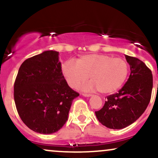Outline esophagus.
<instances>
[{
  "label": "esophagus",
  "instance_id": "1",
  "mask_svg": "<svg viewBox=\"0 0 158 158\" xmlns=\"http://www.w3.org/2000/svg\"><path fill=\"white\" fill-rule=\"evenodd\" d=\"M82 96H83V97H91L92 94H85V93H83V94H82Z\"/></svg>",
  "mask_w": 158,
  "mask_h": 158
}]
</instances>
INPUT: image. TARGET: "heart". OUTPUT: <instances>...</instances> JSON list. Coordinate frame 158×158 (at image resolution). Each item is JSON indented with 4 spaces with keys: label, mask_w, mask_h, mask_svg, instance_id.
<instances>
[{
    "label": "heart",
    "mask_w": 158,
    "mask_h": 158,
    "mask_svg": "<svg viewBox=\"0 0 158 158\" xmlns=\"http://www.w3.org/2000/svg\"><path fill=\"white\" fill-rule=\"evenodd\" d=\"M128 64L122 58H114L104 54L81 56L73 61H66L61 71L67 83L77 88L90 77V82L84 85L85 90L98 89L102 94H112L122 87L128 74Z\"/></svg>",
    "instance_id": "b5f03b06"
}]
</instances>
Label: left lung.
Returning <instances> with one entry per match:
<instances>
[{"mask_svg":"<svg viewBox=\"0 0 158 158\" xmlns=\"http://www.w3.org/2000/svg\"><path fill=\"white\" fill-rule=\"evenodd\" d=\"M126 59L131 70L128 81L118 93L107 97L102 108L95 111L99 123L112 129L124 128L135 122L151 99V70L137 58L126 55Z\"/></svg>","mask_w":158,"mask_h":158,"instance_id":"obj_1","label":"left lung"}]
</instances>
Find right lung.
<instances>
[{
    "label": "right lung",
    "instance_id": "add662e5",
    "mask_svg": "<svg viewBox=\"0 0 158 158\" xmlns=\"http://www.w3.org/2000/svg\"><path fill=\"white\" fill-rule=\"evenodd\" d=\"M78 96L65 80L59 52L54 50L26 59L14 84V99L21 120L32 131L44 135L64 126Z\"/></svg>",
    "mask_w": 158,
    "mask_h": 158
}]
</instances>
